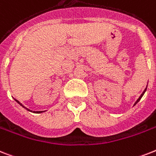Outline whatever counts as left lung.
<instances>
[{
    "label": "left lung",
    "instance_id": "obj_1",
    "mask_svg": "<svg viewBox=\"0 0 156 156\" xmlns=\"http://www.w3.org/2000/svg\"><path fill=\"white\" fill-rule=\"evenodd\" d=\"M147 87H146V88H145V90H144V92H143V93L141 94V95H140V97H139V98H138V99H137V101H136V102H135V104H134V106H135V105H136V104H137L138 102H140V100L141 99V98H142V97H143V96H144V93H145V92H146V90H147Z\"/></svg>",
    "mask_w": 156,
    "mask_h": 156
}]
</instances>
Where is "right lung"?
Wrapping results in <instances>:
<instances>
[{
	"label": "right lung",
	"mask_w": 156,
	"mask_h": 156,
	"mask_svg": "<svg viewBox=\"0 0 156 156\" xmlns=\"http://www.w3.org/2000/svg\"><path fill=\"white\" fill-rule=\"evenodd\" d=\"M14 100H15V101H16V102H17V103H18L19 105H20V106H21V107H23L24 109H25V110H26V111H30V112H33V113H36V114H41V113H43V112H45V111H31V110H30V109H28L27 107H25V106H24V105H22V104H21V102H19L18 100L15 99V98H14Z\"/></svg>",
	"instance_id": "obj_1"
}]
</instances>
